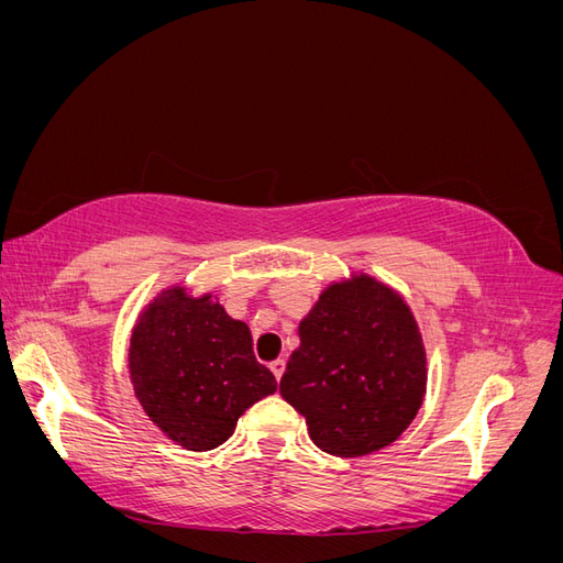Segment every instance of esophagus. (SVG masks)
<instances>
[{"label":"esophagus","mask_w":563,"mask_h":563,"mask_svg":"<svg viewBox=\"0 0 563 563\" xmlns=\"http://www.w3.org/2000/svg\"><path fill=\"white\" fill-rule=\"evenodd\" d=\"M269 371L275 373V378H277V383L282 380V376H284V371H286V362L284 360H275L269 364Z\"/></svg>","instance_id":"1"}]
</instances>
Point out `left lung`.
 <instances>
[{
	"mask_svg": "<svg viewBox=\"0 0 563 563\" xmlns=\"http://www.w3.org/2000/svg\"><path fill=\"white\" fill-rule=\"evenodd\" d=\"M279 391L338 457L380 451L418 416L428 387L418 321L406 300L364 272L323 288L298 327Z\"/></svg>",
	"mask_w": 563,
	"mask_h": 563,
	"instance_id": "obj_1",
	"label": "left lung"
}]
</instances>
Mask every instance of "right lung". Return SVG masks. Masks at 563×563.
I'll use <instances>...</instances> for the list:
<instances>
[{"instance_id": "right-lung-1", "label": "right lung", "mask_w": 563, "mask_h": 563, "mask_svg": "<svg viewBox=\"0 0 563 563\" xmlns=\"http://www.w3.org/2000/svg\"><path fill=\"white\" fill-rule=\"evenodd\" d=\"M129 373L147 418L187 451L220 446L249 406L277 391L246 323L185 286L157 294L135 319Z\"/></svg>"}]
</instances>
